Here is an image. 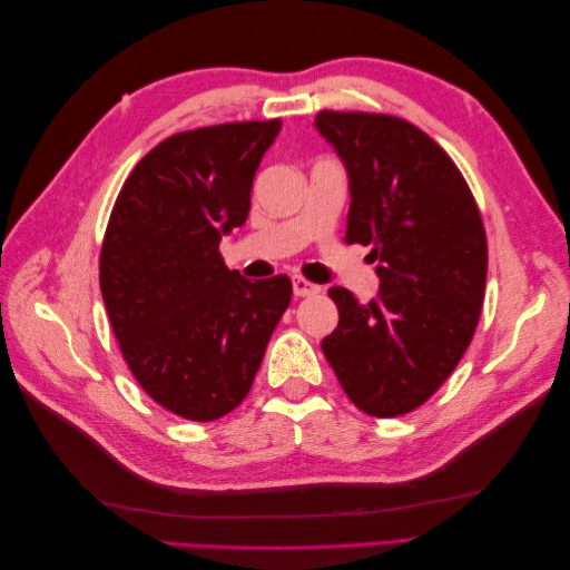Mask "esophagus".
Instances as JSON below:
<instances>
[{"label":"esophagus","mask_w":570,"mask_h":570,"mask_svg":"<svg viewBox=\"0 0 570 570\" xmlns=\"http://www.w3.org/2000/svg\"><path fill=\"white\" fill-rule=\"evenodd\" d=\"M292 284H294V296H313V294L321 292V286L311 284L308 278H304V276H294Z\"/></svg>","instance_id":"34e87169"}]
</instances>
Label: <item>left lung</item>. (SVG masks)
Listing matches in <instances>:
<instances>
[{
    "instance_id": "1",
    "label": "left lung",
    "mask_w": 570,
    "mask_h": 570,
    "mask_svg": "<svg viewBox=\"0 0 570 570\" xmlns=\"http://www.w3.org/2000/svg\"><path fill=\"white\" fill-rule=\"evenodd\" d=\"M316 127L350 178L347 245L372 247L370 304L333 286L341 321L323 355L357 409L392 419L421 406L465 355L488 278V237L463 174L406 119L323 110Z\"/></svg>"
}]
</instances>
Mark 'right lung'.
I'll return each mask as SVG.
<instances>
[{
	"instance_id": "1",
	"label": "right lung",
	"mask_w": 570,
	"mask_h": 570,
	"mask_svg": "<svg viewBox=\"0 0 570 570\" xmlns=\"http://www.w3.org/2000/svg\"><path fill=\"white\" fill-rule=\"evenodd\" d=\"M282 119L164 139L125 180L100 252L119 350L156 404L215 421L242 404L292 304V278L229 272L223 235L245 225L252 180Z\"/></svg>"
}]
</instances>
